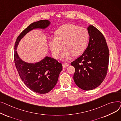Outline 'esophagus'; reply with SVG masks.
I'll return each instance as SVG.
<instances>
[{
	"label": "esophagus",
	"instance_id": "1",
	"mask_svg": "<svg viewBox=\"0 0 121 121\" xmlns=\"http://www.w3.org/2000/svg\"><path fill=\"white\" fill-rule=\"evenodd\" d=\"M62 66L63 68H65L68 67L69 66V64L68 63H63V64H62Z\"/></svg>",
	"mask_w": 121,
	"mask_h": 121
}]
</instances>
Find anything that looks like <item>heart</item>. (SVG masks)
I'll list each match as a JSON object with an SVG mask.
<instances>
[{"instance_id": "obj_1", "label": "heart", "mask_w": 121, "mask_h": 121, "mask_svg": "<svg viewBox=\"0 0 121 121\" xmlns=\"http://www.w3.org/2000/svg\"><path fill=\"white\" fill-rule=\"evenodd\" d=\"M55 34V37L48 38L49 48L54 58H57L63 47L65 49L61 58L65 60L69 59L72 54L77 56L83 53L89 39L87 29L71 23L62 25L57 29Z\"/></svg>"}]
</instances>
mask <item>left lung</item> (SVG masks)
Instances as JSON below:
<instances>
[{"instance_id": "8db88e82", "label": "left lung", "mask_w": 121, "mask_h": 121, "mask_svg": "<svg viewBox=\"0 0 121 121\" xmlns=\"http://www.w3.org/2000/svg\"><path fill=\"white\" fill-rule=\"evenodd\" d=\"M89 41L85 52L71 63L75 68L73 80L81 89L91 90L104 79L108 67L109 50L105 38L93 25L87 28Z\"/></svg>"}]
</instances>
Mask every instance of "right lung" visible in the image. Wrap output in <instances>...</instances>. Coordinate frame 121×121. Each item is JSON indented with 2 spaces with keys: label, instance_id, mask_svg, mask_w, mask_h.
<instances>
[{
  "label": "right lung",
  "instance_id": "obj_1",
  "mask_svg": "<svg viewBox=\"0 0 121 121\" xmlns=\"http://www.w3.org/2000/svg\"><path fill=\"white\" fill-rule=\"evenodd\" d=\"M50 24V22L47 20L30 24L17 37L15 45L14 61L21 78L31 91L41 94L49 92L56 85L62 69V64L48 56L39 62L27 63L20 58L17 49L20 41L29 31L34 29H46Z\"/></svg>",
  "mask_w": 121,
  "mask_h": 121
}]
</instances>
